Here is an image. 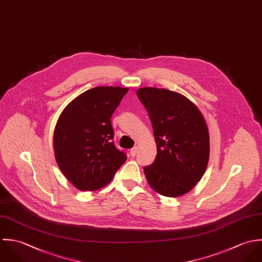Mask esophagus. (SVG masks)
<instances>
[{
	"label": "esophagus",
	"instance_id": "1",
	"mask_svg": "<svg viewBox=\"0 0 262 262\" xmlns=\"http://www.w3.org/2000/svg\"><path fill=\"white\" fill-rule=\"evenodd\" d=\"M137 153H138V147H134V148L130 150V155H132L133 157H135V156L137 155Z\"/></svg>",
	"mask_w": 262,
	"mask_h": 262
}]
</instances>
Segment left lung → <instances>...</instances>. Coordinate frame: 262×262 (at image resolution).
<instances>
[{
	"label": "left lung",
	"instance_id": "8db88e82",
	"mask_svg": "<svg viewBox=\"0 0 262 262\" xmlns=\"http://www.w3.org/2000/svg\"><path fill=\"white\" fill-rule=\"evenodd\" d=\"M137 95L149 113L157 145L154 163L144 168L148 183L164 196L183 195L208 167L209 136L205 117L177 92L145 87Z\"/></svg>",
	"mask_w": 262,
	"mask_h": 262
}]
</instances>
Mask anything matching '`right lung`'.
<instances>
[{
	"mask_svg": "<svg viewBox=\"0 0 262 262\" xmlns=\"http://www.w3.org/2000/svg\"><path fill=\"white\" fill-rule=\"evenodd\" d=\"M127 91L113 86L90 89L67 105L57 119L55 160L66 178L80 190L103 187L126 160L112 142L110 118Z\"/></svg>",
	"mask_w": 262,
	"mask_h": 262,
	"instance_id": "obj_1",
	"label": "right lung"
}]
</instances>
